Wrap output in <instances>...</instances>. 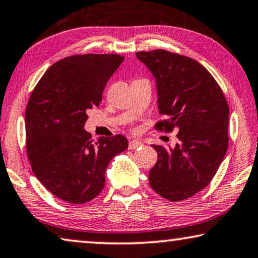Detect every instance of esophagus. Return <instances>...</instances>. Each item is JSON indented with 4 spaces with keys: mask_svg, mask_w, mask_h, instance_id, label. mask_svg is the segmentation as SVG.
<instances>
[{
    "mask_svg": "<svg viewBox=\"0 0 258 258\" xmlns=\"http://www.w3.org/2000/svg\"><path fill=\"white\" fill-rule=\"evenodd\" d=\"M143 143L141 141H138V140H132L128 143V148L130 150H136V148H139V147H143Z\"/></svg>",
    "mask_w": 258,
    "mask_h": 258,
    "instance_id": "34e87169",
    "label": "esophagus"
}]
</instances>
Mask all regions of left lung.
I'll return each instance as SVG.
<instances>
[{
  "label": "left lung",
  "instance_id": "left-lung-1",
  "mask_svg": "<svg viewBox=\"0 0 258 258\" xmlns=\"http://www.w3.org/2000/svg\"><path fill=\"white\" fill-rule=\"evenodd\" d=\"M137 57L157 81L159 112L166 118L155 130L179 131L174 148L153 145L158 161L150 184L166 200H186L212 182L226 155L229 106L215 78L195 59L161 49Z\"/></svg>",
  "mask_w": 258,
  "mask_h": 258
}]
</instances>
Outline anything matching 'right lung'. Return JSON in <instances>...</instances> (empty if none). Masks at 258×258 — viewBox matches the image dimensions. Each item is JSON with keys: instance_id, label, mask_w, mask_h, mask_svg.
Instances as JSON below:
<instances>
[{"instance_id": "add662e5", "label": "right lung", "mask_w": 258, "mask_h": 258, "mask_svg": "<svg viewBox=\"0 0 258 258\" xmlns=\"http://www.w3.org/2000/svg\"><path fill=\"white\" fill-rule=\"evenodd\" d=\"M124 56L86 53L50 67L25 108V146L31 169L50 193L71 205L93 200L105 186L112 158L127 150L121 134L98 141L84 130L105 85Z\"/></svg>"}]
</instances>
